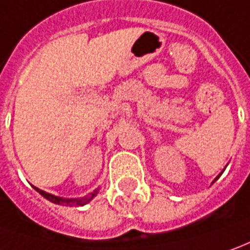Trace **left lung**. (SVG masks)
<instances>
[{"instance_id": "obj_1", "label": "left lung", "mask_w": 250, "mask_h": 250, "mask_svg": "<svg viewBox=\"0 0 250 250\" xmlns=\"http://www.w3.org/2000/svg\"><path fill=\"white\" fill-rule=\"evenodd\" d=\"M223 171H225V168H223ZM223 171H222V173H223ZM222 173H220V174H219V175H218V177H216V178H215V180H214V181H212V184H214L215 181H216V180H218V178H219L220 175H222Z\"/></svg>"}]
</instances>
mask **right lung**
Instances as JSON below:
<instances>
[{
	"label": "right lung",
	"mask_w": 250,
	"mask_h": 250,
	"mask_svg": "<svg viewBox=\"0 0 250 250\" xmlns=\"http://www.w3.org/2000/svg\"><path fill=\"white\" fill-rule=\"evenodd\" d=\"M38 193H41L44 197V199H47L51 203H54V204H58V206H76V207H83V206H85V204H88L89 201L92 200L94 197H95L96 194L99 193V188H96L95 190H92L91 193L85 194V196H83V197H76V199H65V197H60V196H56V194H51L47 193V192H44L42 189H39V188L34 187Z\"/></svg>",
	"instance_id": "add662e5"
}]
</instances>
